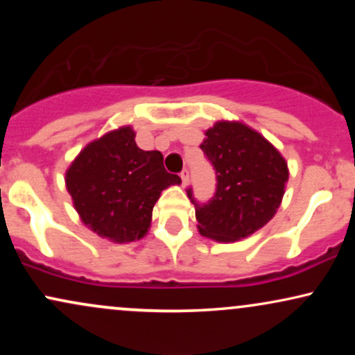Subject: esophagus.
Returning a JSON list of instances; mask_svg holds the SVG:
<instances>
[{"label":"esophagus","instance_id":"obj_1","mask_svg":"<svg viewBox=\"0 0 355 355\" xmlns=\"http://www.w3.org/2000/svg\"><path fill=\"white\" fill-rule=\"evenodd\" d=\"M180 178H182V185L183 187H187V185H189V180H190V172H189V170H183V172L180 173Z\"/></svg>","mask_w":355,"mask_h":355}]
</instances>
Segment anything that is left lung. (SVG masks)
I'll list each match as a JSON object with an SVG mask.
<instances>
[{
    "label": "left lung",
    "instance_id": "obj_1",
    "mask_svg": "<svg viewBox=\"0 0 355 355\" xmlns=\"http://www.w3.org/2000/svg\"><path fill=\"white\" fill-rule=\"evenodd\" d=\"M200 148L217 175V190L207 203L187 190L203 237L237 242L270 222L288 180L279 150L242 121L225 120L207 130Z\"/></svg>",
    "mask_w": 355,
    "mask_h": 355
}]
</instances>
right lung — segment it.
<instances>
[{"label":"right lung","mask_w":355,"mask_h":355,"mask_svg":"<svg viewBox=\"0 0 355 355\" xmlns=\"http://www.w3.org/2000/svg\"><path fill=\"white\" fill-rule=\"evenodd\" d=\"M64 182L81 222L100 237L126 243L145 237L160 193L182 180L166 172L164 155L138 148L132 126H121L85 146Z\"/></svg>","instance_id":"obj_1"}]
</instances>
